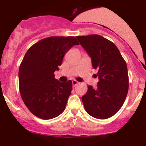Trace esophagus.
I'll return each mask as SVG.
<instances>
[{"instance_id": "obj_1", "label": "esophagus", "mask_w": 146, "mask_h": 146, "mask_svg": "<svg viewBox=\"0 0 146 146\" xmlns=\"http://www.w3.org/2000/svg\"><path fill=\"white\" fill-rule=\"evenodd\" d=\"M72 84H73V86L75 87L76 85L78 84L79 82L78 81H76V80H73V81H72Z\"/></svg>"}]
</instances>
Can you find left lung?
<instances>
[{"label":"left lung","mask_w":146,"mask_h":146,"mask_svg":"<svg viewBox=\"0 0 146 146\" xmlns=\"http://www.w3.org/2000/svg\"><path fill=\"white\" fill-rule=\"evenodd\" d=\"M98 69V87L88 86L82 97L88 115L100 119L113 116L124 103L129 80L126 62L116 45L100 35L76 36Z\"/></svg>","instance_id":"1"}]
</instances>
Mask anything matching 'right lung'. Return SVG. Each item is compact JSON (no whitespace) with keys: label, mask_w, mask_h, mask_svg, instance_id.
<instances>
[{"label":"right lung","mask_w":146,"mask_h":146,"mask_svg":"<svg viewBox=\"0 0 146 146\" xmlns=\"http://www.w3.org/2000/svg\"><path fill=\"white\" fill-rule=\"evenodd\" d=\"M73 36H52L31 46L20 65L19 90L31 113L51 119L62 113L72 90V81L60 82L55 78L64 55L78 45Z\"/></svg>","instance_id":"1"}]
</instances>
